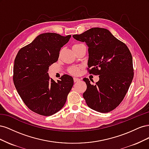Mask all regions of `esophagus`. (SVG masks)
Returning a JSON list of instances; mask_svg holds the SVG:
<instances>
[{"label": "esophagus", "instance_id": "esophagus-1", "mask_svg": "<svg viewBox=\"0 0 149 149\" xmlns=\"http://www.w3.org/2000/svg\"><path fill=\"white\" fill-rule=\"evenodd\" d=\"M73 79H74V82H78V81H80V79H79L78 78H76V77H74L73 78Z\"/></svg>", "mask_w": 149, "mask_h": 149}]
</instances>
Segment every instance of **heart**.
<instances>
[{"label":"heart","mask_w":149,"mask_h":149,"mask_svg":"<svg viewBox=\"0 0 149 149\" xmlns=\"http://www.w3.org/2000/svg\"><path fill=\"white\" fill-rule=\"evenodd\" d=\"M81 45H82V44H75V45H74L73 46V48L76 47H78V46ZM79 68H78V67H76V66L72 67L71 68L70 70V73H71L72 74H74V75L78 74L79 73Z\"/></svg>","instance_id":"heart-1"}]
</instances>
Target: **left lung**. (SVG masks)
<instances>
[{"label": "left lung", "instance_id": "8db88e82", "mask_svg": "<svg viewBox=\"0 0 149 149\" xmlns=\"http://www.w3.org/2000/svg\"><path fill=\"white\" fill-rule=\"evenodd\" d=\"M73 37L88 47L89 73L100 75L95 85L83 78L87 89L83 96L88 106L102 113L112 111L123 100L134 77L129 48L106 29L92 28Z\"/></svg>", "mask_w": 149, "mask_h": 149}]
</instances>
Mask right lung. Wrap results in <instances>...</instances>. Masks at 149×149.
I'll list each match as a JSON object with an SVG mask.
<instances>
[{"label": "right lung", "mask_w": 149, "mask_h": 149, "mask_svg": "<svg viewBox=\"0 0 149 149\" xmlns=\"http://www.w3.org/2000/svg\"><path fill=\"white\" fill-rule=\"evenodd\" d=\"M71 37L55 33L40 34L22 48L15 57L13 83L25 105L38 114L49 116L59 111L73 87L72 76L65 74L55 82L48 73Z\"/></svg>", "instance_id": "add662e5"}]
</instances>
